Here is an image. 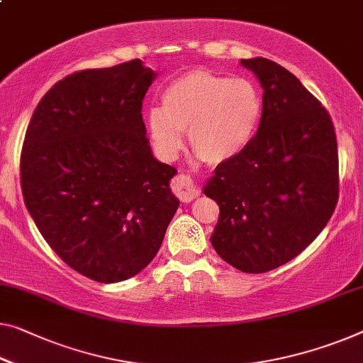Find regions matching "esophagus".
<instances>
[{"label": "esophagus", "mask_w": 363, "mask_h": 363, "mask_svg": "<svg viewBox=\"0 0 363 363\" xmlns=\"http://www.w3.org/2000/svg\"><path fill=\"white\" fill-rule=\"evenodd\" d=\"M172 191L182 202H191V200L199 196V191L196 184L189 176H177L174 182H172Z\"/></svg>", "instance_id": "34e87169"}]
</instances>
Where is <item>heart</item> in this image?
<instances>
[{
  "label": "heart",
  "mask_w": 363,
  "mask_h": 363,
  "mask_svg": "<svg viewBox=\"0 0 363 363\" xmlns=\"http://www.w3.org/2000/svg\"><path fill=\"white\" fill-rule=\"evenodd\" d=\"M262 117V96L245 78L192 69L167 86L163 109L147 112L145 125L156 155L174 160L189 143L203 163H228L251 143Z\"/></svg>",
  "instance_id": "heart-1"
}]
</instances>
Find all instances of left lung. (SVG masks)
Listing matches in <instances>:
<instances>
[{"instance_id": "8db88e82", "label": "left lung", "mask_w": 363, "mask_h": 363, "mask_svg": "<svg viewBox=\"0 0 363 363\" xmlns=\"http://www.w3.org/2000/svg\"><path fill=\"white\" fill-rule=\"evenodd\" d=\"M262 88V117L251 143L215 167L203 194L220 207L210 242L247 274L289 262L313 242L336 208V132L320 101L267 58L241 60Z\"/></svg>"}]
</instances>
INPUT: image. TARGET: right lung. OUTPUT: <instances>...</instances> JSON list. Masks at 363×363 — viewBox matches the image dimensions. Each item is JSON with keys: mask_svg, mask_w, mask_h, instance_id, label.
Returning <instances> with one entry per match:
<instances>
[{"mask_svg": "<svg viewBox=\"0 0 363 363\" xmlns=\"http://www.w3.org/2000/svg\"><path fill=\"white\" fill-rule=\"evenodd\" d=\"M156 77L142 60L69 74L26 132L27 212L63 262L101 284L142 272L179 207L169 187L177 171L153 156L142 117Z\"/></svg>", "mask_w": 363, "mask_h": 363, "instance_id": "add662e5", "label": "right lung"}]
</instances>
